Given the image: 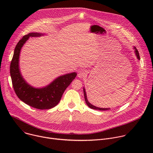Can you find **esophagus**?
<instances>
[{"instance_id": "esophagus-1", "label": "esophagus", "mask_w": 153, "mask_h": 153, "mask_svg": "<svg viewBox=\"0 0 153 153\" xmlns=\"http://www.w3.org/2000/svg\"><path fill=\"white\" fill-rule=\"evenodd\" d=\"M87 73L85 71H83V70H81L80 71H79V73H78V77L79 78H82V77H85L86 76Z\"/></svg>"}]
</instances>
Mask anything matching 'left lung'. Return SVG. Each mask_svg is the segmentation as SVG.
<instances>
[{
    "mask_svg": "<svg viewBox=\"0 0 153 153\" xmlns=\"http://www.w3.org/2000/svg\"><path fill=\"white\" fill-rule=\"evenodd\" d=\"M134 52H135V54L138 60H140V56L139 54V52L137 51V50L136 49V48L135 47H134ZM83 93H84V97H85V102L86 103V105H88L90 108L91 109H94V110H100V111H105V110H110V108H99L97 107L94 105H93L91 103L89 102V101L88 100V99H87V96H86V91L85 90V88L83 87Z\"/></svg>",
    "mask_w": 153,
    "mask_h": 153,
    "instance_id": "obj_1",
    "label": "left lung"
}]
</instances>
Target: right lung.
Wrapping results in <instances>:
<instances>
[{"mask_svg": "<svg viewBox=\"0 0 153 153\" xmlns=\"http://www.w3.org/2000/svg\"><path fill=\"white\" fill-rule=\"evenodd\" d=\"M44 34L31 33L24 36L17 44L10 65V75L14 91L25 103L40 110H49L60 102L65 90L77 76L76 72L62 75L49 85L35 88L28 84L21 74L19 68L20 50L30 37H40Z\"/></svg>", "mask_w": 153, "mask_h": 153, "instance_id": "right-lung-1", "label": "right lung"}]
</instances>
